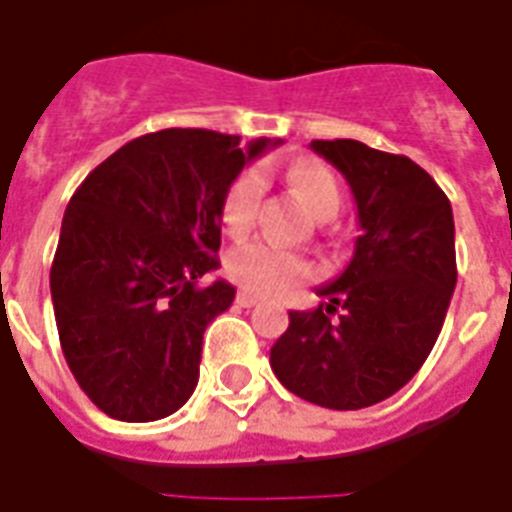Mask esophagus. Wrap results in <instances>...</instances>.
I'll list each match as a JSON object with an SVG mask.
<instances>
[{
  "label": "esophagus",
  "instance_id": "1",
  "mask_svg": "<svg viewBox=\"0 0 512 512\" xmlns=\"http://www.w3.org/2000/svg\"><path fill=\"white\" fill-rule=\"evenodd\" d=\"M235 304H238V307H255L257 299L252 293H244V290H241V293L235 296Z\"/></svg>",
  "mask_w": 512,
  "mask_h": 512
}]
</instances>
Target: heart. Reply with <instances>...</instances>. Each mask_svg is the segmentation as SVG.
I'll return each mask as SVG.
<instances>
[{"label": "heart", "mask_w": 512, "mask_h": 512, "mask_svg": "<svg viewBox=\"0 0 512 512\" xmlns=\"http://www.w3.org/2000/svg\"><path fill=\"white\" fill-rule=\"evenodd\" d=\"M288 183L293 197L315 219H332L334 213L340 211L343 197H340L337 178L332 175V169L323 167L318 161L293 164L288 172ZM260 189H263V180L257 172L238 175V180L230 186L222 205V224L230 233L238 235L249 230V224L255 219ZM224 271L246 293L277 299L312 277V263L307 257L252 241V244L235 246L224 260Z\"/></svg>", "instance_id": "1"}]
</instances>
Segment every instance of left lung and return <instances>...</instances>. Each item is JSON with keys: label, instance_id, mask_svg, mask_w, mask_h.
Listing matches in <instances>:
<instances>
[{"label": "left lung", "instance_id": "left-lung-1", "mask_svg": "<svg viewBox=\"0 0 512 512\" xmlns=\"http://www.w3.org/2000/svg\"><path fill=\"white\" fill-rule=\"evenodd\" d=\"M310 147L348 180L359 238L343 274L318 288L321 307L290 312L271 370L315 406L356 411L395 395L433 351L458 279L455 222L411 158L356 139Z\"/></svg>", "mask_w": 512, "mask_h": 512}]
</instances>
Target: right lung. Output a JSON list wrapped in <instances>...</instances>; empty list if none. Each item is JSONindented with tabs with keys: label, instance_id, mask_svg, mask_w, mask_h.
Masks as SVG:
<instances>
[{
	"label": "right lung",
	"instance_id": "obj_1",
	"mask_svg": "<svg viewBox=\"0 0 512 512\" xmlns=\"http://www.w3.org/2000/svg\"><path fill=\"white\" fill-rule=\"evenodd\" d=\"M271 139L167 128L123 145L65 208L51 301L65 362L112 419L175 414L200 378L205 326L235 299L219 268L222 205Z\"/></svg>",
	"mask_w": 512,
	"mask_h": 512
}]
</instances>
